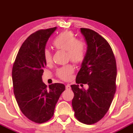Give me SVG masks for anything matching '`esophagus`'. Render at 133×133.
Instances as JSON below:
<instances>
[{
    "mask_svg": "<svg viewBox=\"0 0 133 133\" xmlns=\"http://www.w3.org/2000/svg\"><path fill=\"white\" fill-rule=\"evenodd\" d=\"M65 89L66 90H70L71 89V86H70L69 84H67L66 86H65Z\"/></svg>",
    "mask_w": 133,
    "mask_h": 133,
    "instance_id": "esophagus-1",
    "label": "esophagus"
}]
</instances>
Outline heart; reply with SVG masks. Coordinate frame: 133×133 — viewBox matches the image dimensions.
<instances>
[{
	"instance_id": "1",
	"label": "heart",
	"mask_w": 133,
	"mask_h": 133,
	"mask_svg": "<svg viewBox=\"0 0 133 133\" xmlns=\"http://www.w3.org/2000/svg\"><path fill=\"white\" fill-rule=\"evenodd\" d=\"M53 46L57 50L66 51L67 57L75 64L83 62L86 55V45L83 41L78 40L74 33L69 30L59 33L52 42ZM44 59L45 63L49 64L52 61V53L47 49H44ZM74 72L72 65L69 64L57 69V77L62 80H69L72 73Z\"/></svg>"
}]
</instances>
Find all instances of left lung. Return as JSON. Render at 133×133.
<instances>
[{
    "label": "left lung",
    "mask_w": 133,
    "mask_h": 133,
    "mask_svg": "<svg viewBox=\"0 0 133 133\" xmlns=\"http://www.w3.org/2000/svg\"><path fill=\"white\" fill-rule=\"evenodd\" d=\"M81 32L88 49L76 82L88 84L89 88L86 90L80 89L78 84L71 85L74 94L72 106L79 121L92 124L104 116L113 100L116 89V62L104 38L89 29L81 28Z\"/></svg>",
    "instance_id": "left-lung-1"
}]
</instances>
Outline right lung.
Here are the masks:
<instances>
[{
	"label": "right lung",
	"instance_id": "add662e5",
	"mask_svg": "<svg viewBox=\"0 0 133 133\" xmlns=\"http://www.w3.org/2000/svg\"><path fill=\"white\" fill-rule=\"evenodd\" d=\"M57 27L41 29L32 34L21 45L12 67L14 92L22 112L29 119L43 123L53 116L55 106L65 87L42 82L46 65L43 52L49 38Z\"/></svg>",
	"mask_w": 133,
	"mask_h": 133
}]
</instances>
